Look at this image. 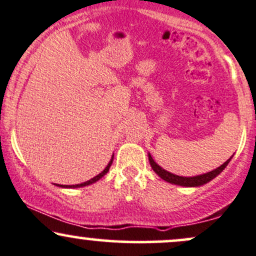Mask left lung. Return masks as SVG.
Listing matches in <instances>:
<instances>
[{
    "label": "left lung",
    "mask_w": 256,
    "mask_h": 256,
    "mask_svg": "<svg viewBox=\"0 0 256 256\" xmlns=\"http://www.w3.org/2000/svg\"><path fill=\"white\" fill-rule=\"evenodd\" d=\"M148 159H150V166H152V169L154 170V172H156L158 176H160V178L164 180V181L170 182V184H172L184 186V187H198V186H203V184H208V182L212 181V178H215L218 174L222 172V170L227 166V165H228L230 160H231V158H230L227 162H224L221 166L216 168L215 170L210 171V172L203 174V175L192 176V178H184V176L175 175V174H171V172H169V171L162 169V166H159V165L154 162L150 154H148Z\"/></svg>",
    "instance_id": "8db88e82"
}]
</instances>
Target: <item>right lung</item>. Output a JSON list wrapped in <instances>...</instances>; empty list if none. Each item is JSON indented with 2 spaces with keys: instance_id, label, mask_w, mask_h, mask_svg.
<instances>
[{
  "instance_id": "1",
  "label": "right lung",
  "mask_w": 256,
  "mask_h": 256,
  "mask_svg": "<svg viewBox=\"0 0 256 256\" xmlns=\"http://www.w3.org/2000/svg\"><path fill=\"white\" fill-rule=\"evenodd\" d=\"M113 159H114V156H112V159H110V162H108V165H106V169L102 171V172L100 174H98L97 176H94V178H91V180H88V181H86V182H82V184H56V186H58V187H62V188H78V187H85V186H88V184H94V182H96V181H98V180L100 178H102L103 176L106 175V172H108L109 171V168H110V165H112V162H113Z\"/></svg>"
}]
</instances>
